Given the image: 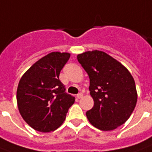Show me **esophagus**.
I'll list each match as a JSON object with an SVG mask.
<instances>
[{"label": "esophagus", "instance_id": "34e87169", "mask_svg": "<svg viewBox=\"0 0 152 152\" xmlns=\"http://www.w3.org/2000/svg\"><path fill=\"white\" fill-rule=\"evenodd\" d=\"M83 93H78V94L77 95V99H81V98L83 97Z\"/></svg>", "mask_w": 152, "mask_h": 152}]
</instances>
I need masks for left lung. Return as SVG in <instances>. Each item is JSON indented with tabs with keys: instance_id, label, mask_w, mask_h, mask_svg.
I'll return each mask as SVG.
<instances>
[{
	"instance_id": "8db88e82",
	"label": "left lung",
	"mask_w": 152,
	"mask_h": 152,
	"mask_svg": "<svg viewBox=\"0 0 152 152\" xmlns=\"http://www.w3.org/2000/svg\"><path fill=\"white\" fill-rule=\"evenodd\" d=\"M78 62L90 78L94 106L87 112L90 123L101 130H113L129 119L137 103L135 83L129 70L101 51L78 54Z\"/></svg>"
}]
</instances>
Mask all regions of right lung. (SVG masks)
<instances>
[{"instance_id":"1","label":"right lung","mask_w":152,"mask_h":152,"mask_svg":"<svg viewBox=\"0 0 152 152\" xmlns=\"http://www.w3.org/2000/svg\"><path fill=\"white\" fill-rule=\"evenodd\" d=\"M70 54L53 52L42 57L23 75L17 90L18 110L26 121L39 132L57 129L65 121L75 97L65 92L60 72Z\"/></svg>"}]
</instances>
